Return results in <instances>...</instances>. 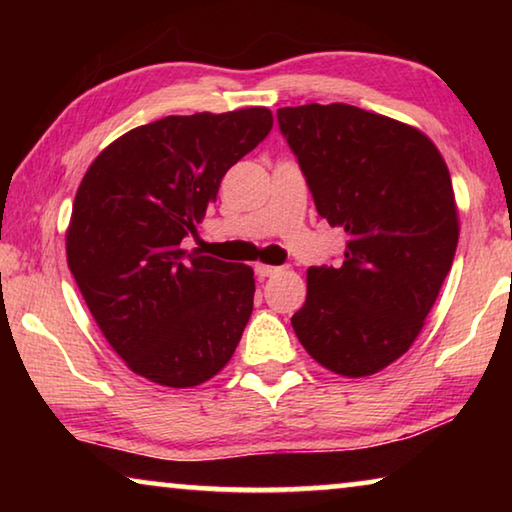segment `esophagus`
<instances>
[{"mask_svg":"<svg viewBox=\"0 0 512 512\" xmlns=\"http://www.w3.org/2000/svg\"><path fill=\"white\" fill-rule=\"evenodd\" d=\"M255 273L259 277H271L275 273H280V266H268V264H255Z\"/></svg>","mask_w":512,"mask_h":512,"instance_id":"34e87169","label":"esophagus"}]
</instances>
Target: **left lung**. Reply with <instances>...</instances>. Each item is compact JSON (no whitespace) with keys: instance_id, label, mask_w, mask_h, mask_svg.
I'll list each match as a JSON object with an SVG mask.
<instances>
[{"instance_id":"left-lung-1","label":"left lung","mask_w":512,"mask_h":512,"mask_svg":"<svg viewBox=\"0 0 512 512\" xmlns=\"http://www.w3.org/2000/svg\"><path fill=\"white\" fill-rule=\"evenodd\" d=\"M318 214L345 230L341 266H311L291 318L327 370L375 375L420 334L452 268V178L427 135L348 103L277 110Z\"/></svg>"}]
</instances>
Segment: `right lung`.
Segmentation results:
<instances>
[{"mask_svg":"<svg viewBox=\"0 0 512 512\" xmlns=\"http://www.w3.org/2000/svg\"><path fill=\"white\" fill-rule=\"evenodd\" d=\"M268 108L171 115L137 126L90 164L67 228V264L126 366L169 388L212 379L253 314L246 264L183 248L221 178L271 133Z\"/></svg>","mask_w":512,"mask_h":512,"instance_id":"add662e5","label":"right lung"}]
</instances>
